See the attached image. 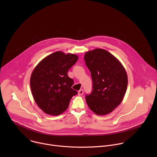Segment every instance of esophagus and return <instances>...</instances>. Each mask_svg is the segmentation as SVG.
<instances>
[{"instance_id": "esophagus-1", "label": "esophagus", "mask_w": 157, "mask_h": 157, "mask_svg": "<svg viewBox=\"0 0 157 157\" xmlns=\"http://www.w3.org/2000/svg\"><path fill=\"white\" fill-rule=\"evenodd\" d=\"M84 93V91L82 90V89H80V90L78 91V94L79 95H82Z\"/></svg>"}]
</instances>
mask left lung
I'll list each match as a JSON object with an SVG mask.
<instances>
[{"label": "left lung", "instance_id": "8db88e82", "mask_svg": "<svg viewBox=\"0 0 157 157\" xmlns=\"http://www.w3.org/2000/svg\"><path fill=\"white\" fill-rule=\"evenodd\" d=\"M84 58L93 79V91L86 96L87 104L96 114L107 115L124 99L128 84L126 71L117 58L104 49L88 51Z\"/></svg>", "mask_w": 157, "mask_h": 157}]
</instances>
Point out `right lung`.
Here are the masks:
<instances>
[{
    "label": "right lung",
    "instance_id": "obj_1",
    "mask_svg": "<svg viewBox=\"0 0 157 157\" xmlns=\"http://www.w3.org/2000/svg\"><path fill=\"white\" fill-rule=\"evenodd\" d=\"M78 59L75 54L56 52L43 58L34 68L30 77L31 91L36 104L44 113L59 115L78 94L71 88L73 79L67 75Z\"/></svg>",
    "mask_w": 157,
    "mask_h": 157
}]
</instances>
